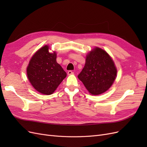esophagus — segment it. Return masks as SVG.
<instances>
[{"mask_svg":"<svg viewBox=\"0 0 147 147\" xmlns=\"http://www.w3.org/2000/svg\"><path fill=\"white\" fill-rule=\"evenodd\" d=\"M67 74H68L69 75H72V74H74V72H72V70H69V71H68V72H67Z\"/></svg>","mask_w":147,"mask_h":147,"instance_id":"34e87169","label":"esophagus"}]
</instances>
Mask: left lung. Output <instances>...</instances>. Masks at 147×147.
Segmentation results:
<instances>
[{
	"label": "left lung",
	"mask_w": 147,
	"mask_h": 147,
	"mask_svg": "<svg viewBox=\"0 0 147 147\" xmlns=\"http://www.w3.org/2000/svg\"><path fill=\"white\" fill-rule=\"evenodd\" d=\"M117 70L109 55L96 47L86 56V63L78 78L92 95L102 94L112 85Z\"/></svg>",
	"instance_id": "8db88e82"
}]
</instances>
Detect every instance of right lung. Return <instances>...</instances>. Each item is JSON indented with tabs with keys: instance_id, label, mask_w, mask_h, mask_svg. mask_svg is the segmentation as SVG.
<instances>
[{
	"instance_id": "obj_1",
	"label": "right lung",
	"mask_w": 147,
	"mask_h": 147,
	"mask_svg": "<svg viewBox=\"0 0 147 147\" xmlns=\"http://www.w3.org/2000/svg\"><path fill=\"white\" fill-rule=\"evenodd\" d=\"M45 45L35 53L27 67L30 83L38 92L50 95L66 77L67 74L56 62V52L50 53Z\"/></svg>"
}]
</instances>
